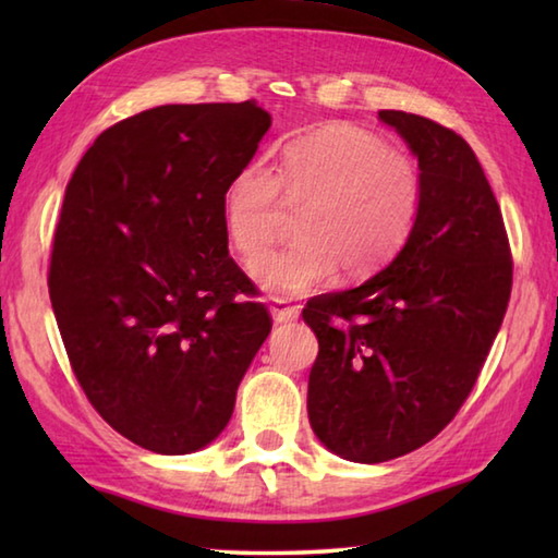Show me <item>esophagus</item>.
<instances>
[{
  "label": "esophagus",
  "instance_id": "1",
  "mask_svg": "<svg viewBox=\"0 0 558 558\" xmlns=\"http://www.w3.org/2000/svg\"><path fill=\"white\" fill-rule=\"evenodd\" d=\"M270 315L278 325H288V323H295L300 310L295 305H288L286 300H272L270 302Z\"/></svg>",
  "mask_w": 558,
  "mask_h": 558
}]
</instances>
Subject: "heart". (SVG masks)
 I'll return each instance as SVG.
<instances>
[{"label": "heart", "mask_w": 558, "mask_h": 558, "mask_svg": "<svg viewBox=\"0 0 558 558\" xmlns=\"http://www.w3.org/2000/svg\"><path fill=\"white\" fill-rule=\"evenodd\" d=\"M421 172L413 159L376 132L332 122L292 140L278 174L248 162L223 194L226 235L253 266L266 256L282 226L286 202L305 206L288 248L253 268L272 295H300L342 270L366 278L403 248L421 209Z\"/></svg>", "instance_id": "heart-1"}]
</instances>
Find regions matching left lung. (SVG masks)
I'll return each instance as SVG.
<instances>
[{"mask_svg": "<svg viewBox=\"0 0 558 558\" xmlns=\"http://www.w3.org/2000/svg\"><path fill=\"white\" fill-rule=\"evenodd\" d=\"M379 118L418 157L413 231L374 278L302 310L319 342L307 384L310 426L354 462L405 456L456 418L512 292L502 211L470 145L413 112L379 110Z\"/></svg>", "mask_w": 558, "mask_h": 558, "instance_id": "8db88e82", "label": "left lung"}]
</instances>
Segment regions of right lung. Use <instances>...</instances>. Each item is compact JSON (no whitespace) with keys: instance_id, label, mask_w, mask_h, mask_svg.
<instances>
[{"instance_id":"obj_1","label":"right lung","mask_w":558,"mask_h":558,"mask_svg":"<svg viewBox=\"0 0 558 558\" xmlns=\"http://www.w3.org/2000/svg\"><path fill=\"white\" fill-rule=\"evenodd\" d=\"M256 100L159 106L100 132L53 235L71 369L135 446L184 456L226 428L272 319L229 256L223 194L270 128Z\"/></svg>"}]
</instances>
